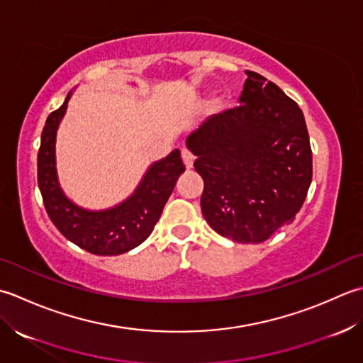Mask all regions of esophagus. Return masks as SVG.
Segmentation results:
<instances>
[{"label":"esophagus","mask_w":363,"mask_h":363,"mask_svg":"<svg viewBox=\"0 0 363 363\" xmlns=\"http://www.w3.org/2000/svg\"><path fill=\"white\" fill-rule=\"evenodd\" d=\"M182 160L184 162V167L188 169H192V162H194V157H192V153L188 150V149H183L182 150Z\"/></svg>","instance_id":"obj_1"}]
</instances>
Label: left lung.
Masks as SVG:
<instances>
[{
  "mask_svg": "<svg viewBox=\"0 0 363 363\" xmlns=\"http://www.w3.org/2000/svg\"><path fill=\"white\" fill-rule=\"evenodd\" d=\"M240 106L210 116L186 138L203 179L201 206L214 232L263 242L293 223L312 183V149L298 103L255 72Z\"/></svg>",
  "mask_w": 363,
  "mask_h": 363,
  "instance_id": "left-lung-1",
  "label": "left lung"
}]
</instances>
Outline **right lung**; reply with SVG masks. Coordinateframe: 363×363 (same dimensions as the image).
<instances>
[{
	"label": "right lung",
	"instance_id": "add662e5",
	"mask_svg": "<svg viewBox=\"0 0 363 363\" xmlns=\"http://www.w3.org/2000/svg\"><path fill=\"white\" fill-rule=\"evenodd\" d=\"M48 116L37 155V183L51 223L65 238L95 255H121L144 242L171 197L177 179L184 172L180 150L155 161L125 201L105 210L77 205L61 188L56 167V136L72 97Z\"/></svg>",
	"mask_w": 363,
	"mask_h": 363
}]
</instances>
